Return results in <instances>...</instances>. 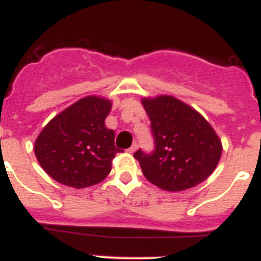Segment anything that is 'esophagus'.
Listing matches in <instances>:
<instances>
[{
	"instance_id": "obj_1",
	"label": "esophagus",
	"mask_w": 261,
	"mask_h": 261,
	"mask_svg": "<svg viewBox=\"0 0 261 261\" xmlns=\"http://www.w3.org/2000/svg\"><path fill=\"white\" fill-rule=\"evenodd\" d=\"M137 149H138V144H137V143H134L133 146H131L130 148L127 149V152H128V153H134V152H135V151H137Z\"/></svg>"
}]
</instances>
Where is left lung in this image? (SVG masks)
<instances>
[{"mask_svg":"<svg viewBox=\"0 0 261 261\" xmlns=\"http://www.w3.org/2000/svg\"><path fill=\"white\" fill-rule=\"evenodd\" d=\"M155 151L134 153L144 177L167 192H181L209 177L222 155V142L196 109L168 94L143 97Z\"/></svg>","mask_w":261,"mask_h":261,"instance_id":"1","label":"left lung"}]
</instances>
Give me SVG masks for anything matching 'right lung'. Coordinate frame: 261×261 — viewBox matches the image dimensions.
<instances>
[{
  "label": "right lung",
  "instance_id": "right-lung-1",
  "mask_svg": "<svg viewBox=\"0 0 261 261\" xmlns=\"http://www.w3.org/2000/svg\"><path fill=\"white\" fill-rule=\"evenodd\" d=\"M112 105L105 97H83L43 127L34 153L49 177L83 189L110 173L113 159L121 151L114 146V130L105 124Z\"/></svg>",
  "mask_w": 261,
  "mask_h": 261
}]
</instances>
